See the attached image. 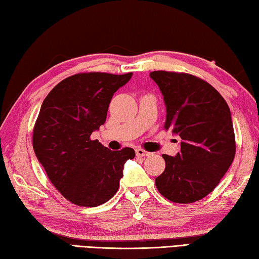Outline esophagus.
I'll list each match as a JSON object with an SVG mask.
<instances>
[{
	"instance_id": "obj_1",
	"label": "esophagus",
	"mask_w": 259,
	"mask_h": 259,
	"mask_svg": "<svg viewBox=\"0 0 259 259\" xmlns=\"http://www.w3.org/2000/svg\"><path fill=\"white\" fill-rule=\"evenodd\" d=\"M135 153L138 157H149V155H151L150 152H148V151H145L143 149H136Z\"/></svg>"
}]
</instances>
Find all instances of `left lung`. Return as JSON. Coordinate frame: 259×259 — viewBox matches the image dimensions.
I'll use <instances>...</instances> for the list:
<instances>
[{
  "instance_id": "left-lung-1",
  "label": "left lung",
  "mask_w": 259,
  "mask_h": 259,
  "mask_svg": "<svg viewBox=\"0 0 259 259\" xmlns=\"http://www.w3.org/2000/svg\"><path fill=\"white\" fill-rule=\"evenodd\" d=\"M167 109L164 130L180 138L176 157L163 154L165 169L155 178L160 194L175 203L205 197L218 186L236 154L229 106L207 83L187 73L153 71Z\"/></svg>"
}]
</instances>
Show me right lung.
I'll list each match as a JSON object with an SVG mask.
<instances>
[{"label": "right lung", "mask_w": 259, "mask_h": 259, "mask_svg": "<svg viewBox=\"0 0 259 259\" xmlns=\"http://www.w3.org/2000/svg\"><path fill=\"white\" fill-rule=\"evenodd\" d=\"M133 73H79L66 77L44 100L33 127L36 157L51 183L67 201L95 207L114 196L124 164L135 151H111L92 132L105 124L115 92Z\"/></svg>", "instance_id": "right-lung-1"}]
</instances>
